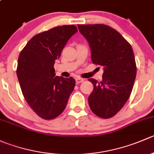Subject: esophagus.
Instances as JSON below:
<instances>
[{
  "label": "esophagus",
  "instance_id": "esophagus-1",
  "mask_svg": "<svg viewBox=\"0 0 154 154\" xmlns=\"http://www.w3.org/2000/svg\"><path fill=\"white\" fill-rule=\"evenodd\" d=\"M83 81H84V80H83V79L79 78V77L76 78V83H77V84H80V83H83Z\"/></svg>",
  "mask_w": 154,
  "mask_h": 154
}]
</instances>
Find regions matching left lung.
<instances>
[{"label":"left lung","instance_id":"8db88e82","mask_svg":"<svg viewBox=\"0 0 154 154\" xmlns=\"http://www.w3.org/2000/svg\"><path fill=\"white\" fill-rule=\"evenodd\" d=\"M89 43L91 61L103 67V78L88 79L94 86L88 96L93 113L102 119L116 116L125 106L136 76L134 53L130 43L115 29L105 24H78Z\"/></svg>","mask_w":154,"mask_h":154}]
</instances>
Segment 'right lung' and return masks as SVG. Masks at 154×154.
Here are the masks:
<instances>
[{
	"label": "right lung",
	"mask_w": 154,
	"mask_h": 154,
	"mask_svg": "<svg viewBox=\"0 0 154 154\" xmlns=\"http://www.w3.org/2000/svg\"><path fill=\"white\" fill-rule=\"evenodd\" d=\"M77 32L74 25H63L34 35L18 57L17 76L24 99L40 118L51 120L67 105L75 86L73 77L55 76V60L68 40Z\"/></svg>",
	"instance_id": "right-lung-1"
}]
</instances>
